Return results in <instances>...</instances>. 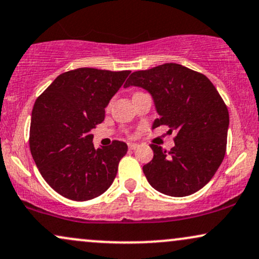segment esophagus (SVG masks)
Here are the masks:
<instances>
[{"instance_id":"obj_1","label":"esophagus","mask_w":259,"mask_h":259,"mask_svg":"<svg viewBox=\"0 0 259 259\" xmlns=\"http://www.w3.org/2000/svg\"><path fill=\"white\" fill-rule=\"evenodd\" d=\"M127 147H129V149H135V148L139 147V145H138V143L130 142V143H127Z\"/></svg>"}]
</instances>
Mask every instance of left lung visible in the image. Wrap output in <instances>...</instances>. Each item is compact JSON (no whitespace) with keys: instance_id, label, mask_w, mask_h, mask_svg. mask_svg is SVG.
<instances>
[{"instance_id":"1","label":"left lung","mask_w":259,"mask_h":259,"mask_svg":"<svg viewBox=\"0 0 259 259\" xmlns=\"http://www.w3.org/2000/svg\"><path fill=\"white\" fill-rule=\"evenodd\" d=\"M146 89L159 118L153 129L176 132L169 152L152 143L153 159L143 165L149 185L170 197H187L212 179L223 161L229 126L228 108L206 76L179 64L159 65L130 74L124 87Z\"/></svg>"}]
</instances>
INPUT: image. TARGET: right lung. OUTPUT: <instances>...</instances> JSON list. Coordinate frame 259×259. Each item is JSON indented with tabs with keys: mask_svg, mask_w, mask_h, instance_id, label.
Returning a JSON list of instances; mask_svg holds the SVG:
<instances>
[{
	"mask_svg": "<svg viewBox=\"0 0 259 259\" xmlns=\"http://www.w3.org/2000/svg\"><path fill=\"white\" fill-rule=\"evenodd\" d=\"M130 71L80 67L61 73L37 98L31 114L30 151L46 182L62 197L94 199L110 188L125 142L95 149L92 129Z\"/></svg>",
	"mask_w": 259,
	"mask_h": 259,
	"instance_id": "add662e5",
	"label": "right lung"
}]
</instances>
